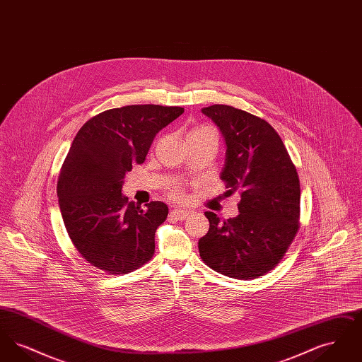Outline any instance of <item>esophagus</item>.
Returning a JSON list of instances; mask_svg holds the SVG:
<instances>
[{
	"mask_svg": "<svg viewBox=\"0 0 362 362\" xmlns=\"http://www.w3.org/2000/svg\"><path fill=\"white\" fill-rule=\"evenodd\" d=\"M189 211L187 210H183V209H173L171 211V216H173L175 220H185L189 217Z\"/></svg>",
	"mask_w": 362,
	"mask_h": 362,
	"instance_id": "obj_1",
	"label": "esophagus"
}]
</instances>
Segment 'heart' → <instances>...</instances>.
<instances>
[{
	"label": "heart",
	"instance_id": "heart-1",
	"mask_svg": "<svg viewBox=\"0 0 362 362\" xmlns=\"http://www.w3.org/2000/svg\"><path fill=\"white\" fill-rule=\"evenodd\" d=\"M204 132H210V129H207V127H195V129H192L189 132V134H197V133H204ZM170 194H171V197L175 198V199H179L182 197L180 187L179 186H173V189H170Z\"/></svg>",
	"mask_w": 362,
	"mask_h": 362
}]
</instances>
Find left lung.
Here are the masks:
<instances>
[{
	"label": "left lung",
	"instance_id": "left-lung-1",
	"mask_svg": "<svg viewBox=\"0 0 362 362\" xmlns=\"http://www.w3.org/2000/svg\"><path fill=\"white\" fill-rule=\"evenodd\" d=\"M202 114L224 137L228 192L240 191L239 214L221 221L206 211L209 230L199 255L213 270L236 279L263 276L285 255L300 217V180L284 142L270 123L230 105L213 104Z\"/></svg>",
	"mask_w": 362,
	"mask_h": 362
}]
</instances>
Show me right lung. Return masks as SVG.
I'll list each match as a JSON object with an SVG mask.
<instances>
[{
  "instance_id": "obj_1",
  "label": "right lung",
  "mask_w": 362,
  "mask_h": 362,
  "mask_svg": "<svg viewBox=\"0 0 362 362\" xmlns=\"http://www.w3.org/2000/svg\"><path fill=\"white\" fill-rule=\"evenodd\" d=\"M183 112L156 104L107 110L71 142L57 185L62 220L81 257L108 274L130 273L153 257L156 229L168 206L129 202L123 179L145 161L156 134Z\"/></svg>"
}]
</instances>
